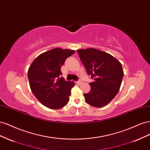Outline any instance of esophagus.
<instances>
[{
	"instance_id": "obj_1",
	"label": "esophagus",
	"mask_w": 150,
	"mask_h": 150,
	"mask_svg": "<svg viewBox=\"0 0 150 150\" xmlns=\"http://www.w3.org/2000/svg\"><path fill=\"white\" fill-rule=\"evenodd\" d=\"M82 83H83V81L81 80H79L78 81H77V84H81Z\"/></svg>"
}]
</instances>
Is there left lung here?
Returning a JSON list of instances; mask_svg holds the SVG:
<instances>
[{"instance_id":"obj_1","label":"left lung","mask_w":150,"mask_h":150,"mask_svg":"<svg viewBox=\"0 0 150 150\" xmlns=\"http://www.w3.org/2000/svg\"><path fill=\"white\" fill-rule=\"evenodd\" d=\"M80 59L94 81L90 91L84 94L85 101L96 108L106 106L118 93L123 78L121 64L111 54L88 48L77 50Z\"/></svg>"}]
</instances>
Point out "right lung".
I'll use <instances>...</instances> for the list:
<instances>
[{
  "instance_id": "obj_1",
  "label": "right lung",
  "mask_w": 150,
  "mask_h": 150,
  "mask_svg": "<svg viewBox=\"0 0 150 150\" xmlns=\"http://www.w3.org/2000/svg\"><path fill=\"white\" fill-rule=\"evenodd\" d=\"M74 50L54 48L40 54L28 72L30 88L39 101L52 110L62 108L69 101L74 83L61 77V67Z\"/></svg>"
}]
</instances>
